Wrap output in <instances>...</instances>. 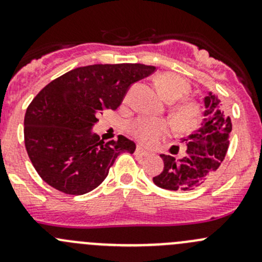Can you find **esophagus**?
Listing matches in <instances>:
<instances>
[{
    "label": "esophagus",
    "instance_id": "34e87169",
    "mask_svg": "<svg viewBox=\"0 0 262 262\" xmlns=\"http://www.w3.org/2000/svg\"><path fill=\"white\" fill-rule=\"evenodd\" d=\"M136 153H137V155L142 156V157H147V156H149V155H150V153L148 152V150H146V149H144L143 147H141V146H138V147H137V149H136Z\"/></svg>",
    "mask_w": 262,
    "mask_h": 262
}]
</instances>
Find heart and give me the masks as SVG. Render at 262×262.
Segmentation results:
<instances>
[{"label":"heart","instance_id":"obj_1","mask_svg":"<svg viewBox=\"0 0 262 262\" xmlns=\"http://www.w3.org/2000/svg\"><path fill=\"white\" fill-rule=\"evenodd\" d=\"M157 87L166 101L173 102L184 99L190 92V84L175 73H162L157 77ZM202 116L200 106L191 100L179 102L171 110V120L182 132L192 130ZM130 130L143 144L150 146L165 137L170 130L166 121L152 118H139L130 124Z\"/></svg>","mask_w":262,"mask_h":262}]
</instances>
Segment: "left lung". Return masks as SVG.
Masks as SVG:
<instances>
[{
	"instance_id": "1",
	"label": "left lung",
	"mask_w": 262,
	"mask_h": 262,
	"mask_svg": "<svg viewBox=\"0 0 262 262\" xmlns=\"http://www.w3.org/2000/svg\"><path fill=\"white\" fill-rule=\"evenodd\" d=\"M204 119L198 130L186 139L184 157L161 155L163 170L153 178L161 189L173 191H189L207 180L216 171L226 157L229 146L232 123L221 100L212 92L204 97ZM171 148V153L173 152Z\"/></svg>"
}]
</instances>
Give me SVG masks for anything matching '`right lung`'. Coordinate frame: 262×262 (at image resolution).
<instances>
[{"label": "right lung", "mask_w": 262, "mask_h": 262, "mask_svg": "<svg viewBox=\"0 0 262 262\" xmlns=\"http://www.w3.org/2000/svg\"><path fill=\"white\" fill-rule=\"evenodd\" d=\"M155 71L153 66L139 63L92 64L47 84L24 119L25 147L39 176L64 194L96 189L116 157L133 153L136 143L124 136L104 143L92 126L104 110L118 109L134 82Z\"/></svg>", "instance_id": "1"}]
</instances>
